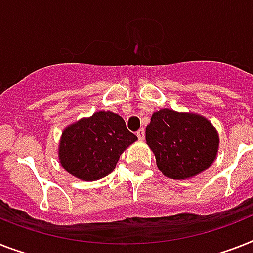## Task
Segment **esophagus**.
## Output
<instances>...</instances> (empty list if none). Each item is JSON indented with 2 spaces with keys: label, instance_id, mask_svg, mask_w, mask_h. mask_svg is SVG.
Returning <instances> with one entry per match:
<instances>
[{
  "label": "esophagus",
  "instance_id": "1",
  "mask_svg": "<svg viewBox=\"0 0 253 253\" xmlns=\"http://www.w3.org/2000/svg\"><path fill=\"white\" fill-rule=\"evenodd\" d=\"M137 137H138V139L143 141V139H145V130H143V129H139L138 132H137Z\"/></svg>",
  "mask_w": 253,
  "mask_h": 253
}]
</instances>
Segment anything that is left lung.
<instances>
[{"mask_svg": "<svg viewBox=\"0 0 253 253\" xmlns=\"http://www.w3.org/2000/svg\"><path fill=\"white\" fill-rule=\"evenodd\" d=\"M146 143L165 176L189 179L214 162L219 137L207 117L197 114L159 110L146 126Z\"/></svg>", "mask_w": 253, "mask_h": 253, "instance_id": "8db88e82", "label": "left lung"}]
</instances>
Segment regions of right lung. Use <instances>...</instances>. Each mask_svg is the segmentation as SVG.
<instances>
[{
  "mask_svg": "<svg viewBox=\"0 0 253 253\" xmlns=\"http://www.w3.org/2000/svg\"><path fill=\"white\" fill-rule=\"evenodd\" d=\"M136 141L123 117L99 111L66 126L58 145V159L73 176L99 180L114 171L123 151Z\"/></svg>",
  "mask_w": 253,
  "mask_h": 253,
  "instance_id": "add662e5",
  "label": "right lung"
}]
</instances>
